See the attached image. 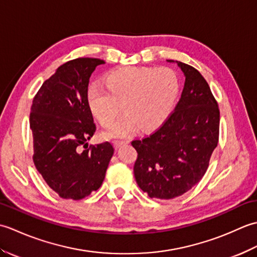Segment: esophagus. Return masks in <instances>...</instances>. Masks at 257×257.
<instances>
[{
  "label": "esophagus",
  "instance_id": "34e87169",
  "mask_svg": "<svg viewBox=\"0 0 257 257\" xmlns=\"http://www.w3.org/2000/svg\"><path fill=\"white\" fill-rule=\"evenodd\" d=\"M129 143L128 140H116V141H113V147L116 149H118V148H120V147L121 146H123V145H127Z\"/></svg>",
  "mask_w": 257,
  "mask_h": 257
}]
</instances>
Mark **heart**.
Listing matches in <instances>:
<instances>
[{
  "mask_svg": "<svg viewBox=\"0 0 257 257\" xmlns=\"http://www.w3.org/2000/svg\"><path fill=\"white\" fill-rule=\"evenodd\" d=\"M102 86L92 83L87 90L91 112L102 127H110L108 139L123 138L140 128L152 132L170 116L179 94V78L171 68L125 66L105 75Z\"/></svg>",
  "mask_w": 257,
  "mask_h": 257,
  "instance_id": "b5f03b06",
  "label": "heart"
}]
</instances>
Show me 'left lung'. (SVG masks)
Returning <instances> with one entry per match:
<instances>
[{
  "label": "left lung",
  "instance_id": "1",
  "mask_svg": "<svg viewBox=\"0 0 257 257\" xmlns=\"http://www.w3.org/2000/svg\"><path fill=\"white\" fill-rule=\"evenodd\" d=\"M176 63L185 76L176 108L154 134L132 143L138 152L136 181L150 198L162 200L182 195L200 181L219 143L220 110L209 84L194 67Z\"/></svg>",
  "mask_w": 257,
  "mask_h": 257
}]
</instances>
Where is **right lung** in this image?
<instances>
[{"mask_svg": "<svg viewBox=\"0 0 257 257\" xmlns=\"http://www.w3.org/2000/svg\"><path fill=\"white\" fill-rule=\"evenodd\" d=\"M101 64L102 59L89 57L63 64L33 99V161L63 199L80 200L99 189L113 155L109 143L87 144L96 132L87 90L92 72Z\"/></svg>", "mask_w": 257, "mask_h": 257, "instance_id": "1", "label": "right lung"}]
</instances>
